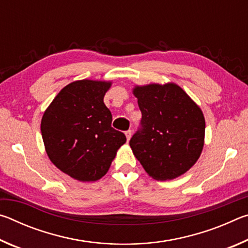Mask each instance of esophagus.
I'll use <instances>...</instances> for the list:
<instances>
[{"instance_id":"esophagus-1","label":"esophagus","mask_w":248,"mask_h":248,"mask_svg":"<svg viewBox=\"0 0 248 248\" xmlns=\"http://www.w3.org/2000/svg\"><path fill=\"white\" fill-rule=\"evenodd\" d=\"M125 137H127V140L129 141L130 139H131V137H132V131L131 130H128V131H125Z\"/></svg>"}]
</instances>
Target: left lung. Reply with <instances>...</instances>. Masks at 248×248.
I'll list each match as a JSON object with an SVG mask.
<instances>
[{
  "label": "left lung",
  "instance_id": "8db88e82",
  "mask_svg": "<svg viewBox=\"0 0 248 248\" xmlns=\"http://www.w3.org/2000/svg\"><path fill=\"white\" fill-rule=\"evenodd\" d=\"M142 128L129 144L146 173L170 180L189 170L204 145L205 121L200 107L175 83L136 85Z\"/></svg>",
  "mask_w": 248,
  "mask_h": 248
}]
</instances>
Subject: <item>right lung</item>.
<instances>
[{
  "label": "right lung",
  "instance_id": "add662e5",
  "mask_svg": "<svg viewBox=\"0 0 248 248\" xmlns=\"http://www.w3.org/2000/svg\"><path fill=\"white\" fill-rule=\"evenodd\" d=\"M110 81L79 79L64 86L41 119L46 152L59 170L78 182H96L107 173L125 136L111 127L104 104Z\"/></svg>",
  "mask_w": 248,
  "mask_h": 248
}]
</instances>
